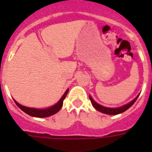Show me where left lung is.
I'll return each mask as SVG.
<instances>
[{
  "mask_svg": "<svg viewBox=\"0 0 152 152\" xmlns=\"http://www.w3.org/2000/svg\"><path fill=\"white\" fill-rule=\"evenodd\" d=\"M139 96V94L138 95V96H137L133 100H132L130 103H127V104L123 106V107H118V108H109V107H103V106L100 105L99 103H97L96 102H95L94 100H93L92 97H91L90 95H89V98L91 101V103H92L93 107H94L96 110H98L99 112H101V113H105V114H109V115H116V114L122 113H123V112H125L126 110H127L129 108H130L133 105L134 103L136 101V100L138 99Z\"/></svg>",
  "mask_w": 152,
  "mask_h": 152,
  "instance_id": "obj_1",
  "label": "left lung"
}]
</instances>
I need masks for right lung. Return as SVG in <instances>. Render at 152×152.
<instances>
[{"instance_id":"obj_1","label":"right lung","mask_w":152,"mask_h":152,"mask_svg":"<svg viewBox=\"0 0 152 152\" xmlns=\"http://www.w3.org/2000/svg\"><path fill=\"white\" fill-rule=\"evenodd\" d=\"M68 89L65 91L63 96H61V98L59 100V101L57 103H56L54 106L52 107H49V108L46 109H36V108H30V107H24V106L21 105L20 103H17L15 100L14 102L17 105V107L20 109L21 110L23 111L24 113H26V114L29 115L31 116H33V117H38V118H43V117H48V116H52L56 114V113H58L60 110V109L61 108L63 105V101H64V98L66 97V95L68 94Z\"/></svg>"}]
</instances>
